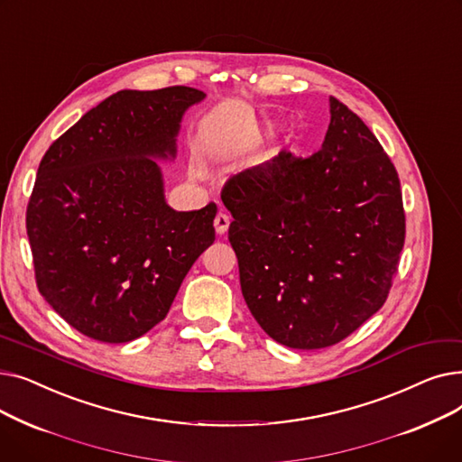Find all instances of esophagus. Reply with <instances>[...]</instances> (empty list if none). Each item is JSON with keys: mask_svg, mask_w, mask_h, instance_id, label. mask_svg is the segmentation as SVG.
I'll list each match as a JSON object with an SVG mask.
<instances>
[{"mask_svg": "<svg viewBox=\"0 0 462 462\" xmlns=\"http://www.w3.org/2000/svg\"><path fill=\"white\" fill-rule=\"evenodd\" d=\"M213 225H215L217 234H218V236H223V234L228 230V226H230V217H228V213H225V211H218V213H217V217H215Z\"/></svg>", "mask_w": 462, "mask_h": 462, "instance_id": "obj_1", "label": "esophagus"}]
</instances>
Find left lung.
<instances>
[{
  "label": "left lung",
  "mask_w": 462,
  "mask_h": 462,
  "mask_svg": "<svg viewBox=\"0 0 462 462\" xmlns=\"http://www.w3.org/2000/svg\"><path fill=\"white\" fill-rule=\"evenodd\" d=\"M329 106L320 152L284 150L221 192L245 303L273 341L298 350L341 343L382 309L406 234L392 159L345 103Z\"/></svg>",
  "instance_id": "1"
}]
</instances>
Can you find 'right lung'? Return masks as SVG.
<instances>
[{"mask_svg":"<svg viewBox=\"0 0 462 462\" xmlns=\"http://www.w3.org/2000/svg\"><path fill=\"white\" fill-rule=\"evenodd\" d=\"M204 91L124 89L86 112L41 159L26 230L41 296L82 335L129 343L170 310L215 241L217 204L174 211L152 157H174Z\"/></svg>","mask_w":462,"mask_h":462,"instance_id":"add662e5","label":"right lung"}]
</instances>
